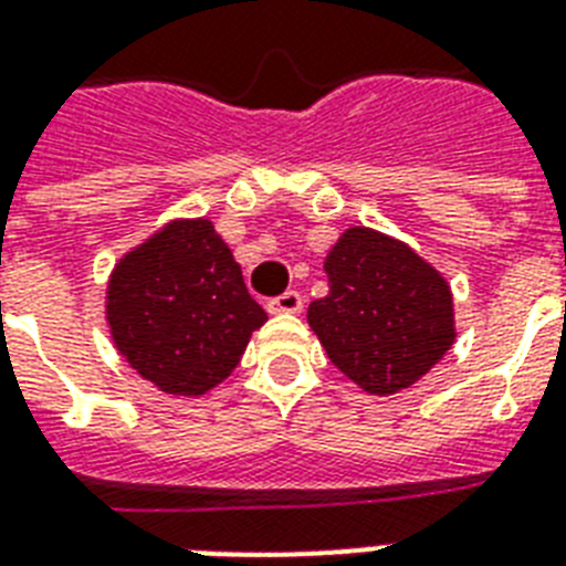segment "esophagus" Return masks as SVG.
<instances>
[{
  "instance_id": "esophagus-1",
  "label": "esophagus",
  "mask_w": 566,
  "mask_h": 566,
  "mask_svg": "<svg viewBox=\"0 0 566 566\" xmlns=\"http://www.w3.org/2000/svg\"><path fill=\"white\" fill-rule=\"evenodd\" d=\"M302 305H305V300H302V293L287 291V293H282V296H275V300H270L266 311H270V314H300Z\"/></svg>"
}]
</instances>
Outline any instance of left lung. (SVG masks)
Here are the masks:
<instances>
[{"instance_id":"obj_1","label":"left lung","mask_w":566,"mask_h":566,"mask_svg":"<svg viewBox=\"0 0 566 566\" xmlns=\"http://www.w3.org/2000/svg\"><path fill=\"white\" fill-rule=\"evenodd\" d=\"M328 293L308 326L337 370L373 396L417 385L455 344L452 287L385 231L353 226L328 249Z\"/></svg>"}]
</instances>
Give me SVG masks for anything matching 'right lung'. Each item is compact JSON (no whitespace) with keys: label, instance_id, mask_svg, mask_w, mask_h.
<instances>
[{"label":"right lung","instance_id":"1","mask_svg":"<svg viewBox=\"0 0 566 566\" xmlns=\"http://www.w3.org/2000/svg\"><path fill=\"white\" fill-rule=\"evenodd\" d=\"M105 319L117 353L167 396H205L247 353L266 311L205 217H179L111 270Z\"/></svg>","mask_w":566,"mask_h":566}]
</instances>
